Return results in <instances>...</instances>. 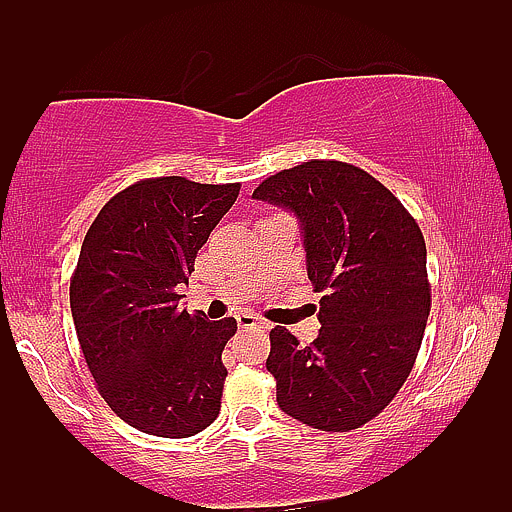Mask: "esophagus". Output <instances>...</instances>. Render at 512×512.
Wrapping results in <instances>:
<instances>
[{"mask_svg": "<svg viewBox=\"0 0 512 512\" xmlns=\"http://www.w3.org/2000/svg\"><path fill=\"white\" fill-rule=\"evenodd\" d=\"M236 320H238V327H252V325H257V327H264V330H267L269 327V323L267 320H262L260 316H255V313H250V311H241L236 316Z\"/></svg>", "mask_w": 512, "mask_h": 512, "instance_id": "obj_1", "label": "esophagus"}]
</instances>
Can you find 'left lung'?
<instances>
[{
  "mask_svg": "<svg viewBox=\"0 0 512 512\" xmlns=\"http://www.w3.org/2000/svg\"><path fill=\"white\" fill-rule=\"evenodd\" d=\"M252 199L297 217L316 292L318 337L271 330L276 403L320 431H353L391 403L424 339L431 288L419 224L351 163L306 161L267 177Z\"/></svg>",
  "mask_w": 512,
  "mask_h": 512,
  "instance_id": "1",
  "label": "left lung"
}]
</instances>
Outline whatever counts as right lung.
I'll list each match as a JSON object with an SVG mask.
<instances>
[{"label":"right lung","instance_id":"right-lung-1","mask_svg":"<svg viewBox=\"0 0 512 512\" xmlns=\"http://www.w3.org/2000/svg\"><path fill=\"white\" fill-rule=\"evenodd\" d=\"M238 189L177 175L135 182L81 243L70 283L81 351L112 412L142 433L189 438L220 414L236 318L192 316L177 288Z\"/></svg>","mask_w":512,"mask_h":512}]
</instances>
